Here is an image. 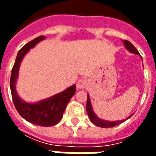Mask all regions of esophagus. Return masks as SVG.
Wrapping results in <instances>:
<instances>
[{"label": "esophagus", "instance_id": "1", "mask_svg": "<svg viewBox=\"0 0 156 156\" xmlns=\"http://www.w3.org/2000/svg\"><path fill=\"white\" fill-rule=\"evenodd\" d=\"M87 85V80L84 79V78H82V79H79L77 82L76 87H77V89L80 90V89H83L84 87H86Z\"/></svg>", "mask_w": 156, "mask_h": 156}]
</instances>
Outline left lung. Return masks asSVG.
Wrapping results in <instances>:
<instances>
[{
	"label": "left lung",
	"mask_w": 156,
	"mask_h": 156,
	"mask_svg": "<svg viewBox=\"0 0 156 156\" xmlns=\"http://www.w3.org/2000/svg\"><path fill=\"white\" fill-rule=\"evenodd\" d=\"M124 44H125V47L129 52H132V53L137 54V55H139V52L135 48V47L133 46L132 44H131L129 41L128 40H123ZM86 109H87V112L88 116L89 118L91 121L92 123H94L96 126H99V127H101V128H110V127H114V126H118L121 123H123L124 121H126L127 119L130 118L131 115L129 117H127L125 120H121V121H104L100 119V117H98L95 114L94 111L92 109V106H91V104H90V97H89V95H87V107H86Z\"/></svg>",
	"instance_id": "left-lung-1"
}]
</instances>
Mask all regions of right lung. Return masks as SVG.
<instances>
[{"label": "right lung", "mask_w": 156, "mask_h": 156, "mask_svg": "<svg viewBox=\"0 0 156 156\" xmlns=\"http://www.w3.org/2000/svg\"><path fill=\"white\" fill-rule=\"evenodd\" d=\"M44 39L45 36H39L27 43L19 50L12 69L10 90L13 104L23 118L36 126L48 127L55 126L61 121L69 101L75 94L76 86H71L62 92L39 102L31 104L22 100L16 90V81L18 77L19 66L23 57L30 51V48H33L38 43Z\"/></svg>", "instance_id": "add662e5"}]
</instances>
